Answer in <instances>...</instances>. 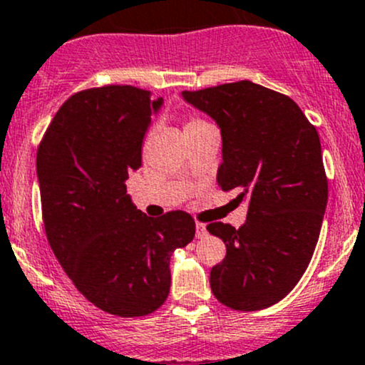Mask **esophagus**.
I'll list each match as a JSON object with an SVG mask.
<instances>
[{"instance_id":"34e87169","label":"esophagus","mask_w":365,"mask_h":365,"mask_svg":"<svg viewBox=\"0 0 365 365\" xmlns=\"http://www.w3.org/2000/svg\"><path fill=\"white\" fill-rule=\"evenodd\" d=\"M206 235H208V231H206V226L203 222H197L196 224V237L197 238H205Z\"/></svg>"}]
</instances>
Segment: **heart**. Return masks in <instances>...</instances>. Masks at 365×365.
<instances>
[{
    "mask_svg": "<svg viewBox=\"0 0 365 365\" xmlns=\"http://www.w3.org/2000/svg\"><path fill=\"white\" fill-rule=\"evenodd\" d=\"M205 125H208V121L201 120V118H197V116H192V118H189V120H187V123H185V132H187V130H196V128L205 127Z\"/></svg>",
    "mask_w": 365,
    "mask_h": 365,
    "instance_id": "obj_1",
    "label": "heart"
}]
</instances>
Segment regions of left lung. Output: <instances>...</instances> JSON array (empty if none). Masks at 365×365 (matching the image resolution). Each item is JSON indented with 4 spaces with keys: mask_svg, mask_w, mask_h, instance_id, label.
<instances>
[{
    "mask_svg": "<svg viewBox=\"0 0 365 365\" xmlns=\"http://www.w3.org/2000/svg\"><path fill=\"white\" fill-rule=\"evenodd\" d=\"M182 95L220 127L219 187L249 200L238 230L206 226L226 244L210 288L235 311L270 307L295 288L318 244L329 200L318 132L292 98L251 81Z\"/></svg>",
    "mask_w": 365,
    "mask_h": 365,
    "instance_id": "8db88e82",
    "label": "left lung"
}]
</instances>
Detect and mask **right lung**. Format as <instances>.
Here are the masks:
<instances>
[{"mask_svg":"<svg viewBox=\"0 0 365 365\" xmlns=\"http://www.w3.org/2000/svg\"><path fill=\"white\" fill-rule=\"evenodd\" d=\"M162 98L109 84L73 93L58 109L36 152L47 240L70 281L93 305L121 318L157 311L169 295V259L192 242L187 212L146 217L125 180Z\"/></svg>","mask_w":365,"mask_h":365,"instance_id":"right-lung-1","label":"right lung"}]
</instances>
